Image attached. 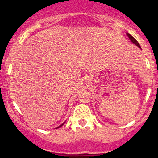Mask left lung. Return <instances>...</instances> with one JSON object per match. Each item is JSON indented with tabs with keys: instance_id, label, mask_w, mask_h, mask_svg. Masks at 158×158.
<instances>
[{
	"instance_id": "left-lung-1",
	"label": "left lung",
	"mask_w": 158,
	"mask_h": 158,
	"mask_svg": "<svg viewBox=\"0 0 158 158\" xmlns=\"http://www.w3.org/2000/svg\"><path fill=\"white\" fill-rule=\"evenodd\" d=\"M127 35H128V37H129V39H130V40L131 41V42L133 43V44H135V45H136V46H138V47H139L140 49H141V46L139 45V44H138V41H137L136 40H135V38H134L133 36H131V34H129V33H127Z\"/></svg>"
}]
</instances>
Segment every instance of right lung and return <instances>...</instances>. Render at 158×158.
<instances>
[{
  "mask_svg": "<svg viewBox=\"0 0 158 158\" xmlns=\"http://www.w3.org/2000/svg\"><path fill=\"white\" fill-rule=\"evenodd\" d=\"M63 125V124H62V125H60V126H59V127H58V128H60V127H61V126H62V125Z\"/></svg>",
  "mask_w": 158,
  "mask_h": 158,
  "instance_id": "right-lung-1",
  "label": "right lung"
}]
</instances>
